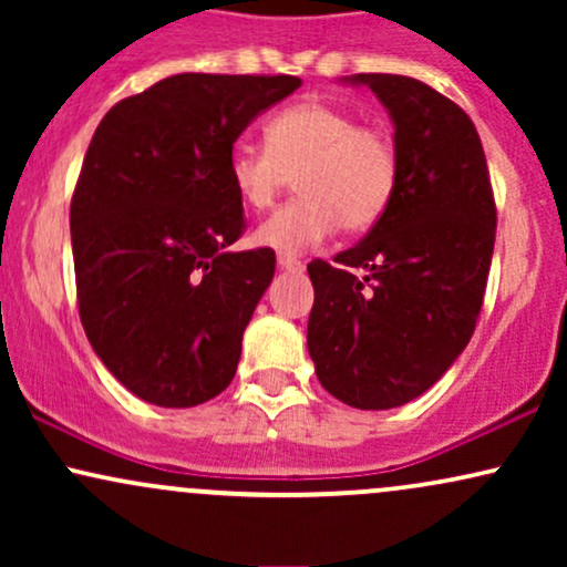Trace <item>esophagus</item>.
I'll return each instance as SVG.
<instances>
[{
    "instance_id": "esophagus-1",
    "label": "esophagus",
    "mask_w": 567,
    "mask_h": 567,
    "mask_svg": "<svg viewBox=\"0 0 567 567\" xmlns=\"http://www.w3.org/2000/svg\"><path fill=\"white\" fill-rule=\"evenodd\" d=\"M277 264H279V269H282V271H292V275H301V271H303V264L298 261V258L279 256V258H277Z\"/></svg>"
}]
</instances>
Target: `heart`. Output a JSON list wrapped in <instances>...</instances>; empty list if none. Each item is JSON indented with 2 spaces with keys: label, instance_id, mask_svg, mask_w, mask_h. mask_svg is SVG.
<instances>
[{
  "label": "heart",
  "instance_id": "obj_1",
  "mask_svg": "<svg viewBox=\"0 0 567 567\" xmlns=\"http://www.w3.org/2000/svg\"><path fill=\"white\" fill-rule=\"evenodd\" d=\"M296 178L301 197L256 229V243L285 256L322 245L338 226L365 231L386 213L400 178L392 135L322 101L282 109L266 125V148L239 141L229 181L252 210H266Z\"/></svg>",
  "mask_w": 567,
  "mask_h": 567
}]
</instances>
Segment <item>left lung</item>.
Returning <instances> with one entry per match:
<instances>
[{"instance_id":"left-lung-1","label":"left lung","mask_w":567,"mask_h":567,"mask_svg":"<svg viewBox=\"0 0 567 567\" xmlns=\"http://www.w3.org/2000/svg\"><path fill=\"white\" fill-rule=\"evenodd\" d=\"M389 112L400 178L386 213L336 266L311 261L306 347L336 400L389 410L434 386L483 309L496 205L472 120L429 84L354 74ZM358 275L354 276L353 271Z\"/></svg>"}]
</instances>
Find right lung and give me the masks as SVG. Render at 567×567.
<instances>
[{
    "label": "right lung",
    "mask_w": 567,
    "mask_h": 567,
    "mask_svg": "<svg viewBox=\"0 0 567 567\" xmlns=\"http://www.w3.org/2000/svg\"><path fill=\"white\" fill-rule=\"evenodd\" d=\"M298 76L175 74L101 120L71 199L76 298L90 347L143 402L194 408L237 373L275 250L245 229L229 152Z\"/></svg>",
    "instance_id": "add662e5"
}]
</instances>
